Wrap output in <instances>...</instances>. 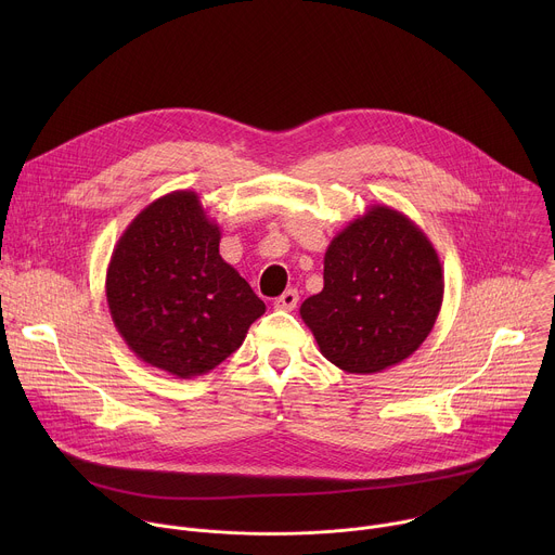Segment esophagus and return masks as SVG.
<instances>
[{"label":"esophagus","mask_w":555,"mask_h":555,"mask_svg":"<svg viewBox=\"0 0 555 555\" xmlns=\"http://www.w3.org/2000/svg\"><path fill=\"white\" fill-rule=\"evenodd\" d=\"M296 305H298V292H296V289H285V292L274 300V307H276V309H285V311H292Z\"/></svg>","instance_id":"1"}]
</instances>
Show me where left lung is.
<instances>
[{
	"mask_svg": "<svg viewBox=\"0 0 555 555\" xmlns=\"http://www.w3.org/2000/svg\"><path fill=\"white\" fill-rule=\"evenodd\" d=\"M325 287L300 305L321 353L347 373L373 375L413 356L435 327L443 268L426 232L373 204L327 246Z\"/></svg>",
	"mask_w": 555,
	"mask_h": 555,
	"instance_id": "8db88e82",
	"label": "left lung"
}]
</instances>
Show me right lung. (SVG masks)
Here are the masks:
<instances>
[{"mask_svg":"<svg viewBox=\"0 0 555 555\" xmlns=\"http://www.w3.org/2000/svg\"><path fill=\"white\" fill-rule=\"evenodd\" d=\"M221 230L195 191L142 208L112 253L105 294L127 347L149 366L191 379L242 347L266 302L219 255Z\"/></svg>","mask_w":555,"mask_h":555,"instance_id":"add662e5","label":"right lung"}]
</instances>
